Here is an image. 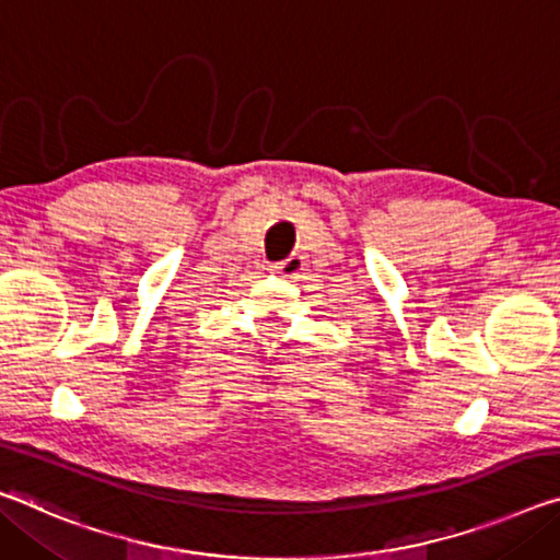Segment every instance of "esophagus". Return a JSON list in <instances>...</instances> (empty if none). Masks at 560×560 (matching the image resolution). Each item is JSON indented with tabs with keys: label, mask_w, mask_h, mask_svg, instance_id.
Masks as SVG:
<instances>
[{
	"label": "esophagus",
	"mask_w": 560,
	"mask_h": 560,
	"mask_svg": "<svg viewBox=\"0 0 560 560\" xmlns=\"http://www.w3.org/2000/svg\"><path fill=\"white\" fill-rule=\"evenodd\" d=\"M304 256H289V259H283V261H279V264H273L271 269L277 271V273H281V277H287V279H296L301 271H304Z\"/></svg>",
	"instance_id": "obj_1"
}]
</instances>
